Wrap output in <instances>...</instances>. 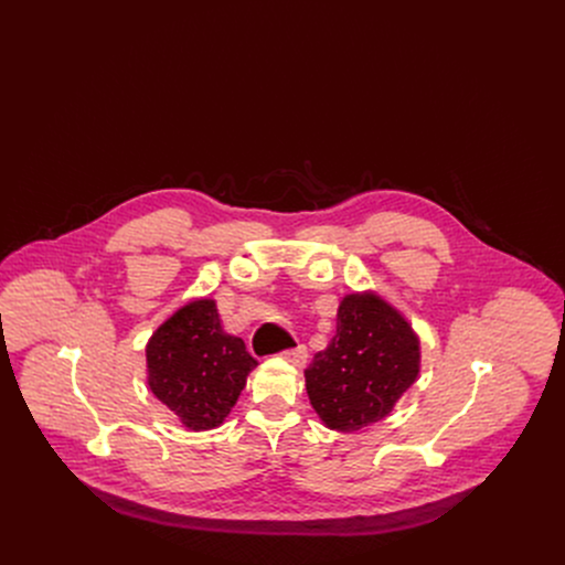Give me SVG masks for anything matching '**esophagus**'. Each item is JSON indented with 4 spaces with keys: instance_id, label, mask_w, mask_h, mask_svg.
<instances>
[{
    "instance_id": "34e87169",
    "label": "esophagus",
    "mask_w": 565,
    "mask_h": 565,
    "mask_svg": "<svg viewBox=\"0 0 565 565\" xmlns=\"http://www.w3.org/2000/svg\"><path fill=\"white\" fill-rule=\"evenodd\" d=\"M281 355H284V360H288L295 369H303L306 362H308V351H306L303 344H299V347H295V349H290V351H284Z\"/></svg>"
}]
</instances>
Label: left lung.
<instances>
[{
  "instance_id": "1",
  "label": "left lung",
  "mask_w": 565,
  "mask_h": 565,
  "mask_svg": "<svg viewBox=\"0 0 565 565\" xmlns=\"http://www.w3.org/2000/svg\"><path fill=\"white\" fill-rule=\"evenodd\" d=\"M418 373L416 331L371 290L340 301L338 333L303 371L312 409L329 429L344 434L388 416Z\"/></svg>"
}]
</instances>
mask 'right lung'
<instances>
[{"mask_svg": "<svg viewBox=\"0 0 565 565\" xmlns=\"http://www.w3.org/2000/svg\"><path fill=\"white\" fill-rule=\"evenodd\" d=\"M145 353L151 393L192 431L223 425L257 366L244 340L223 331L214 299L181 306Z\"/></svg>", "mask_w": 565, "mask_h": 565, "instance_id": "obj_1", "label": "right lung"}]
</instances>
